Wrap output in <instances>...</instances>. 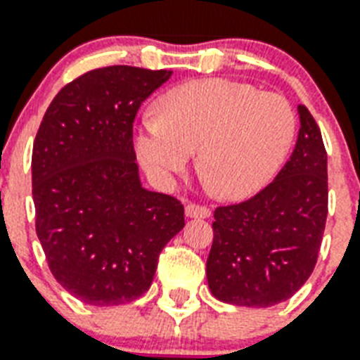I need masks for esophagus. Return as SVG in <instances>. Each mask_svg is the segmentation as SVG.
Instances as JSON below:
<instances>
[{
	"instance_id": "34e87169",
	"label": "esophagus",
	"mask_w": 360,
	"mask_h": 360,
	"mask_svg": "<svg viewBox=\"0 0 360 360\" xmlns=\"http://www.w3.org/2000/svg\"><path fill=\"white\" fill-rule=\"evenodd\" d=\"M185 215L191 217V219H207L211 215L210 207L198 204H188L185 207Z\"/></svg>"
}]
</instances>
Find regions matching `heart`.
<instances>
[{"label": "heart", "instance_id": "heart-1", "mask_svg": "<svg viewBox=\"0 0 360 360\" xmlns=\"http://www.w3.org/2000/svg\"><path fill=\"white\" fill-rule=\"evenodd\" d=\"M296 117L283 96L253 84L202 79L162 96L136 136V153L153 177L185 172L194 150L210 191L224 200L251 196L281 166Z\"/></svg>", "mask_w": 360, "mask_h": 360}]
</instances>
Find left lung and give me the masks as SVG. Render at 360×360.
Here are the masks:
<instances>
[{"label":"left lung","mask_w":360,"mask_h":360,"mask_svg":"<svg viewBox=\"0 0 360 360\" xmlns=\"http://www.w3.org/2000/svg\"><path fill=\"white\" fill-rule=\"evenodd\" d=\"M295 150L253 198L215 210L205 274L215 298L247 308L287 300L311 276L328 213L326 150L306 105H298Z\"/></svg>","instance_id":"left-lung-1"}]
</instances>
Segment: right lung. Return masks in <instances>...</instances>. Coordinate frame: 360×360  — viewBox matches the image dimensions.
Wrapping results in <instances>:
<instances>
[{"label":"right lung","mask_w":360,"mask_h":360,"mask_svg":"<svg viewBox=\"0 0 360 360\" xmlns=\"http://www.w3.org/2000/svg\"><path fill=\"white\" fill-rule=\"evenodd\" d=\"M168 70L109 65L65 84L32 153L35 232L52 276L90 306L147 292L164 245L185 226L179 200L141 186L134 150L139 107Z\"/></svg>","instance_id":"obj_1"}]
</instances>
